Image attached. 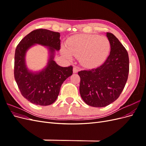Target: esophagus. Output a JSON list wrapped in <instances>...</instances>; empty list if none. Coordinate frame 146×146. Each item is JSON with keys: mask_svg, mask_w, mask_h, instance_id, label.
Segmentation results:
<instances>
[{"mask_svg": "<svg viewBox=\"0 0 146 146\" xmlns=\"http://www.w3.org/2000/svg\"><path fill=\"white\" fill-rule=\"evenodd\" d=\"M78 71V68L77 67V66H74L73 68V72L75 73H77Z\"/></svg>", "mask_w": 146, "mask_h": 146, "instance_id": "34e87169", "label": "esophagus"}]
</instances>
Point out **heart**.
<instances>
[{
	"mask_svg": "<svg viewBox=\"0 0 146 146\" xmlns=\"http://www.w3.org/2000/svg\"><path fill=\"white\" fill-rule=\"evenodd\" d=\"M110 48V42L105 36L77 35L68 39L67 48L63 47L61 52L69 59L74 55L79 57L83 66L92 67L103 62L108 55Z\"/></svg>",
	"mask_w": 146,
	"mask_h": 146,
	"instance_id": "b5f03b06",
	"label": "heart"
}]
</instances>
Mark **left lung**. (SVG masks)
Wrapping results in <instances>:
<instances>
[{"mask_svg":"<svg viewBox=\"0 0 146 146\" xmlns=\"http://www.w3.org/2000/svg\"><path fill=\"white\" fill-rule=\"evenodd\" d=\"M110 44V53L103 64L81 70L80 94L90 106L104 107L115 101L126 84L129 72V58L125 48L111 33H106Z\"/></svg>","mask_w":146,"mask_h":146,"instance_id":"8db88e82","label":"left lung"}]
</instances>
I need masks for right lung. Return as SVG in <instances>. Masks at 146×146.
<instances>
[{"mask_svg":"<svg viewBox=\"0 0 146 146\" xmlns=\"http://www.w3.org/2000/svg\"><path fill=\"white\" fill-rule=\"evenodd\" d=\"M60 33L37 29L25 36L17 46L15 55V78L22 95L31 103L47 106L56 100L63 83L72 75V66L61 67L54 60L55 50L60 49ZM35 44L47 46L48 62L41 71L33 72L26 65L28 50Z\"/></svg>","mask_w":146,"mask_h":146,"instance_id":"right-lung-1","label":"right lung"}]
</instances>
